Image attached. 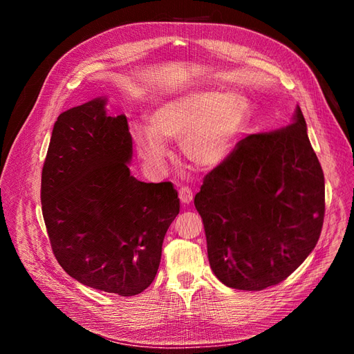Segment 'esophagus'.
<instances>
[{"label": "esophagus", "mask_w": 354, "mask_h": 354, "mask_svg": "<svg viewBox=\"0 0 354 354\" xmlns=\"http://www.w3.org/2000/svg\"><path fill=\"white\" fill-rule=\"evenodd\" d=\"M179 198L184 204H189L192 201V191L188 187H180L179 189Z\"/></svg>", "instance_id": "34e87169"}]
</instances>
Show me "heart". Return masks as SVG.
<instances>
[{
    "label": "heart",
    "instance_id": "1",
    "mask_svg": "<svg viewBox=\"0 0 354 354\" xmlns=\"http://www.w3.org/2000/svg\"><path fill=\"white\" fill-rule=\"evenodd\" d=\"M250 116L252 104L243 94L192 89L158 101L150 113V127H135L133 141L140 157L153 167L165 165L166 141L175 140L191 165L212 169L230 157Z\"/></svg>",
    "mask_w": 354,
    "mask_h": 354
}]
</instances>
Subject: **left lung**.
<instances>
[{
	"instance_id": "1",
	"label": "left lung",
	"mask_w": 354,
	"mask_h": 354,
	"mask_svg": "<svg viewBox=\"0 0 354 354\" xmlns=\"http://www.w3.org/2000/svg\"><path fill=\"white\" fill-rule=\"evenodd\" d=\"M194 204L226 287L260 291L288 278L312 253L325 214L324 172L300 107L287 128L239 141Z\"/></svg>"
}]
</instances>
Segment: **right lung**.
<instances>
[{
    "instance_id": "right-lung-1",
    "label": "right lung",
    "mask_w": 354,
    "mask_h": 354,
    "mask_svg": "<svg viewBox=\"0 0 354 354\" xmlns=\"http://www.w3.org/2000/svg\"><path fill=\"white\" fill-rule=\"evenodd\" d=\"M91 100L54 123L41 179L42 214L53 253L86 287L129 297L150 287L162 245L179 213L170 182L131 175L127 116Z\"/></svg>"
}]
</instances>
